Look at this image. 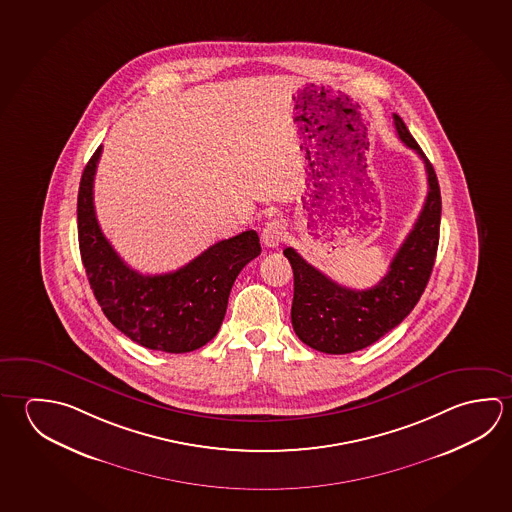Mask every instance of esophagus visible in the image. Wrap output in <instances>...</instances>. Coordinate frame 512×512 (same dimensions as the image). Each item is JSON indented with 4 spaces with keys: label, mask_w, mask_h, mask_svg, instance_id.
<instances>
[{
    "label": "esophagus",
    "mask_w": 512,
    "mask_h": 512,
    "mask_svg": "<svg viewBox=\"0 0 512 512\" xmlns=\"http://www.w3.org/2000/svg\"><path fill=\"white\" fill-rule=\"evenodd\" d=\"M286 228L282 225V221H278V219H273V221H269L264 226V230H262V235H260V239H262V244L264 246H268V248H277L278 244L282 243V239H284V232Z\"/></svg>",
    "instance_id": "obj_1"
}]
</instances>
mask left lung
I'll list each match as a JSON object with an SVG mask.
<instances>
[{
    "mask_svg": "<svg viewBox=\"0 0 512 512\" xmlns=\"http://www.w3.org/2000/svg\"><path fill=\"white\" fill-rule=\"evenodd\" d=\"M394 124L399 140L421 156L428 176V196L412 232L379 284L361 291L340 286L293 248L284 250L295 277L293 329L305 345L325 354L365 349L397 327L419 302L435 264L442 210L437 174L403 118L394 115Z\"/></svg>",
    "mask_w": 512,
    "mask_h": 512,
    "instance_id": "obj_1",
    "label": "left lung"
}]
</instances>
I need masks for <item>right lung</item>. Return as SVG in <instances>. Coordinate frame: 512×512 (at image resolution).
<instances>
[{"label": "right lung", "mask_w": 512, "mask_h": 512, "mask_svg": "<svg viewBox=\"0 0 512 512\" xmlns=\"http://www.w3.org/2000/svg\"><path fill=\"white\" fill-rule=\"evenodd\" d=\"M102 145L82 172L77 228L82 264L109 322L147 349L181 354L207 345L226 314L235 278L259 257V235L246 230L165 275H142L120 259L100 230L93 180Z\"/></svg>", "instance_id": "obj_1"}]
</instances>
